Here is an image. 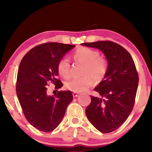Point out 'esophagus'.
Wrapping results in <instances>:
<instances>
[{"instance_id":"34e87169","label":"esophagus","mask_w":152,"mask_h":152,"mask_svg":"<svg viewBox=\"0 0 152 152\" xmlns=\"http://www.w3.org/2000/svg\"><path fill=\"white\" fill-rule=\"evenodd\" d=\"M78 93H77V92H74V93H73V96L74 97H77L78 96Z\"/></svg>"}]
</instances>
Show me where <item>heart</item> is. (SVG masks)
I'll return each instance as SVG.
<instances>
[{"instance_id": "obj_1", "label": "heart", "mask_w": 152, "mask_h": 152, "mask_svg": "<svg viewBox=\"0 0 152 152\" xmlns=\"http://www.w3.org/2000/svg\"><path fill=\"white\" fill-rule=\"evenodd\" d=\"M75 61L84 64L82 69V77L73 78L66 81L65 86L74 92L86 91L93 86L94 81H102L107 73L109 64L106 58L100 56L97 50L87 47H80L72 55ZM58 74L64 78L71 76V64L67 58H61L57 64Z\"/></svg>"}]
</instances>
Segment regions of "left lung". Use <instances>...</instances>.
I'll return each instance as SVG.
<instances>
[{"mask_svg":"<svg viewBox=\"0 0 152 152\" xmlns=\"http://www.w3.org/2000/svg\"><path fill=\"white\" fill-rule=\"evenodd\" d=\"M81 45L102 50L109 64L104 80L94 88L102 98L91 96V101L86 109V116L99 132H114L126 121L134 108L139 83L135 64L124 47L112 41Z\"/></svg>","mask_w":152,"mask_h":152,"instance_id":"8db88e82","label":"left lung"}]
</instances>
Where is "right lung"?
Listing matches in <instances>:
<instances>
[{
    "instance_id": "1",
    "label": "right lung",
    "mask_w": 152,
    "mask_h": 152,
    "mask_svg": "<svg viewBox=\"0 0 152 152\" xmlns=\"http://www.w3.org/2000/svg\"><path fill=\"white\" fill-rule=\"evenodd\" d=\"M74 45L46 43L31 49L20 63L16 81V94L27 121L44 132L58 126L68 105L72 102L71 91H58L53 96L47 94L48 82L56 89L63 86L57 78V64Z\"/></svg>"
}]
</instances>
